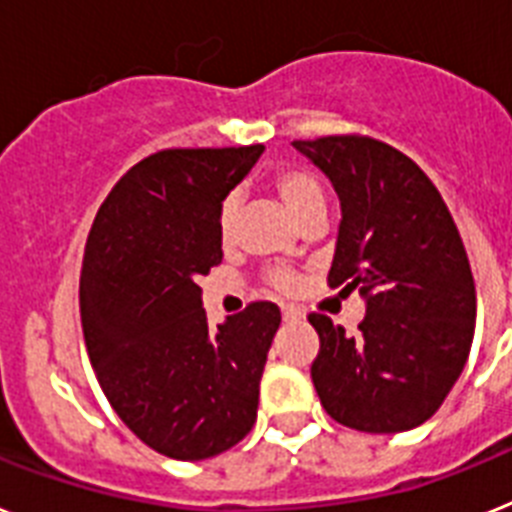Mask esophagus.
Here are the masks:
<instances>
[{"instance_id": "obj_1", "label": "esophagus", "mask_w": 512, "mask_h": 512, "mask_svg": "<svg viewBox=\"0 0 512 512\" xmlns=\"http://www.w3.org/2000/svg\"><path fill=\"white\" fill-rule=\"evenodd\" d=\"M283 320H286V322H302L304 320V309L294 307V304H286V307H283Z\"/></svg>"}]
</instances>
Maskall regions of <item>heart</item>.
<instances>
[{"instance_id":"heart-1","label":"heart","mask_w":512,"mask_h":512,"mask_svg":"<svg viewBox=\"0 0 512 512\" xmlns=\"http://www.w3.org/2000/svg\"><path fill=\"white\" fill-rule=\"evenodd\" d=\"M273 190L283 200V205L291 210V216L296 221L307 218L315 210H325V190H322L320 179L312 171L302 169V166H283L273 174ZM234 221H236V197H226L218 208V234L223 242H231L234 236ZM268 281L276 286L278 291H294L296 276L289 270H270Z\"/></svg>"}]
</instances>
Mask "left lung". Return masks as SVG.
<instances>
[{
  "mask_svg": "<svg viewBox=\"0 0 512 512\" xmlns=\"http://www.w3.org/2000/svg\"><path fill=\"white\" fill-rule=\"evenodd\" d=\"M341 200L328 286L359 289L367 315L346 336L312 312V382L338 424L372 435L424 424L474 341L476 289L448 205L409 156L367 135L294 140Z\"/></svg>",
  "mask_w": 512,
  "mask_h": 512,
  "instance_id": "obj_1",
  "label": "left lung"
}]
</instances>
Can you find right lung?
I'll return each instance as SVG.
<instances>
[{"instance_id": "obj_1", "label": "right lung", "mask_w": 512, "mask_h": 512, "mask_svg": "<svg viewBox=\"0 0 512 512\" xmlns=\"http://www.w3.org/2000/svg\"><path fill=\"white\" fill-rule=\"evenodd\" d=\"M260 153L263 145L158 150L114 184L85 242L90 364L119 419L176 461L234 448L257 419L281 309L252 302L210 328L197 278L221 265L218 208Z\"/></svg>"}]
</instances>
